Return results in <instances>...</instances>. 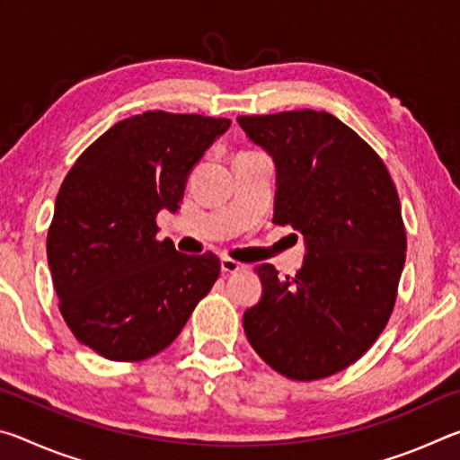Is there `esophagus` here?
Here are the masks:
<instances>
[{
	"instance_id": "1",
	"label": "esophagus",
	"mask_w": 460,
	"mask_h": 460,
	"mask_svg": "<svg viewBox=\"0 0 460 460\" xmlns=\"http://www.w3.org/2000/svg\"><path fill=\"white\" fill-rule=\"evenodd\" d=\"M245 268H247L245 263L235 261V260H231V258H223L221 260V270L225 271V274H237V271H243Z\"/></svg>"
}]
</instances>
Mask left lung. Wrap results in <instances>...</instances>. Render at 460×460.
Returning <instances> with one entry per match:
<instances>
[{
	"label": "left lung",
	"instance_id": "1",
	"mask_svg": "<svg viewBox=\"0 0 460 460\" xmlns=\"http://www.w3.org/2000/svg\"><path fill=\"white\" fill-rule=\"evenodd\" d=\"M278 170L274 223L305 235V266L278 278L255 268L263 294L245 310L249 342L288 379L334 376L369 351L392 316L406 261L398 190L384 160L326 111L239 115Z\"/></svg>",
	"mask_w": 460,
	"mask_h": 460
}]
</instances>
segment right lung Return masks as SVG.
<instances>
[{"instance_id": "add662e5", "label": "right lung", "mask_w": 460, "mask_h": 460, "mask_svg": "<svg viewBox=\"0 0 460 460\" xmlns=\"http://www.w3.org/2000/svg\"><path fill=\"white\" fill-rule=\"evenodd\" d=\"M231 119L146 111L99 136L60 184L46 239L58 310L75 339L109 361L164 351L221 274L215 253L155 239L186 178Z\"/></svg>"}]
</instances>
